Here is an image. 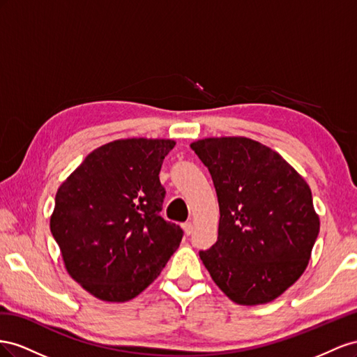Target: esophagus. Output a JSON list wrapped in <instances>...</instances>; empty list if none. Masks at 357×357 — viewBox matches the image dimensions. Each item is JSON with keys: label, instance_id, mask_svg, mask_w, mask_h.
<instances>
[{"label": "esophagus", "instance_id": "esophagus-1", "mask_svg": "<svg viewBox=\"0 0 357 357\" xmlns=\"http://www.w3.org/2000/svg\"><path fill=\"white\" fill-rule=\"evenodd\" d=\"M182 229H184V231L187 233V235H191V231H192V224H191V221H187V222L182 224Z\"/></svg>", "mask_w": 357, "mask_h": 357}]
</instances>
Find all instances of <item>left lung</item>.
Returning <instances> with one entry per match:
<instances>
[{"label": "left lung", "mask_w": 357, "mask_h": 357, "mask_svg": "<svg viewBox=\"0 0 357 357\" xmlns=\"http://www.w3.org/2000/svg\"><path fill=\"white\" fill-rule=\"evenodd\" d=\"M212 176L220 206L217 242L199 256L239 305L277 299L310 261L320 221L305 179L278 152L247 137L191 144Z\"/></svg>", "instance_id": "1"}]
</instances>
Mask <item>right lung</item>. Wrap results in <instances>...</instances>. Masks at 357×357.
<instances>
[{"label":"right lung","mask_w":357,"mask_h":357,"mask_svg":"<svg viewBox=\"0 0 357 357\" xmlns=\"http://www.w3.org/2000/svg\"><path fill=\"white\" fill-rule=\"evenodd\" d=\"M175 146L166 139H126L97 148L63 182L50 231L67 272L107 302L136 298L154 281L184 236L160 215L158 173Z\"/></svg>","instance_id":"1"}]
</instances>
